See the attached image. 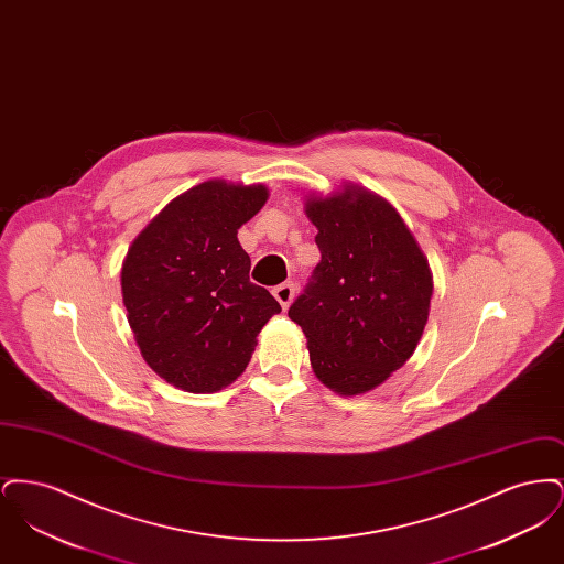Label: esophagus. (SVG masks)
Segmentation results:
<instances>
[{"label": "esophagus", "mask_w": 564, "mask_h": 564, "mask_svg": "<svg viewBox=\"0 0 564 564\" xmlns=\"http://www.w3.org/2000/svg\"><path fill=\"white\" fill-rule=\"evenodd\" d=\"M272 294H274V297L279 300V304H281L283 308H288V306L292 304V300H294V283H290V281H288V283H281V285H276V288L272 290Z\"/></svg>", "instance_id": "1"}]
</instances>
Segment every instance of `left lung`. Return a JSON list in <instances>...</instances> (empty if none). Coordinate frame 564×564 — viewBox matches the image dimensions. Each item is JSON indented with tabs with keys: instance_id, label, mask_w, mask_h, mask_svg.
Returning <instances> with one entry per match:
<instances>
[{
	"instance_id": "1",
	"label": "left lung",
	"mask_w": 564,
	"mask_h": 564,
	"mask_svg": "<svg viewBox=\"0 0 564 564\" xmlns=\"http://www.w3.org/2000/svg\"><path fill=\"white\" fill-rule=\"evenodd\" d=\"M322 260L290 319L306 336L313 372L352 398L380 387L412 357L430 319V262L382 196L345 182L308 194Z\"/></svg>"
}]
</instances>
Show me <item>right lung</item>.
Listing matches in <instances>:
<instances>
[{"mask_svg":"<svg viewBox=\"0 0 564 564\" xmlns=\"http://www.w3.org/2000/svg\"><path fill=\"white\" fill-rule=\"evenodd\" d=\"M269 200L264 184L207 180L175 196L131 242L122 302L145 364L188 393H215L245 372L258 334L281 313L249 281L239 228Z\"/></svg>","mask_w":564,"mask_h":564,"instance_id":"right-lung-1","label":"right lung"}]
</instances>
